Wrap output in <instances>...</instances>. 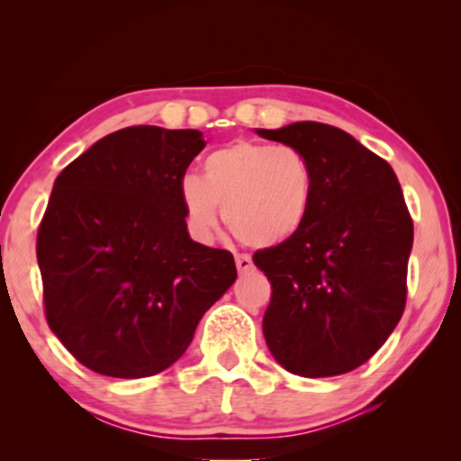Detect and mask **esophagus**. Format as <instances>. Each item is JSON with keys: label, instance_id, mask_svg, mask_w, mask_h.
<instances>
[{"label": "esophagus", "instance_id": "1", "mask_svg": "<svg viewBox=\"0 0 461 461\" xmlns=\"http://www.w3.org/2000/svg\"><path fill=\"white\" fill-rule=\"evenodd\" d=\"M235 262H237L239 273H248V270H251V267H254V262H251V258L248 254H237Z\"/></svg>", "mask_w": 461, "mask_h": 461}]
</instances>
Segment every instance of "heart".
<instances>
[{"label":"heart","mask_w":461,"mask_h":461,"mask_svg":"<svg viewBox=\"0 0 461 461\" xmlns=\"http://www.w3.org/2000/svg\"><path fill=\"white\" fill-rule=\"evenodd\" d=\"M186 229L201 243L213 239L220 207L229 230L249 248H275L300 232L311 216L314 172L294 147L237 140L203 159V178L178 185Z\"/></svg>","instance_id":"1"}]
</instances>
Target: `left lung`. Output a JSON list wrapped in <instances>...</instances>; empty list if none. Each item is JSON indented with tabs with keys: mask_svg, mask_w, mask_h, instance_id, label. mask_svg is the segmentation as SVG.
Here are the masks:
<instances>
[{
	"mask_svg": "<svg viewBox=\"0 0 461 461\" xmlns=\"http://www.w3.org/2000/svg\"><path fill=\"white\" fill-rule=\"evenodd\" d=\"M298 149L314 172L311 216L289 241L254 254L268 276L262 330L289 374L342 375L369 361L407 302L413 220L396 174L344 130L298 122L258 130Z\"/></svg>",
	"mask_w": 461,
	"mask_h": 461,
	"instance_id": "1",
	"label": "left lung"
}]
</instances>
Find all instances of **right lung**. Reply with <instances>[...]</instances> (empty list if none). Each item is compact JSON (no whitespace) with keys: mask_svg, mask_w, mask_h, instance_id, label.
Here are the masks:
<instances>
[{"mask_svg":"<svg viewBox=\"0 0 461 461\" xmlns=\"http://www.w3.org/2000/svg\"><path fill=\"white\" fill-rule=\"evenodd\" d=\"M199 130L134 125L54 182L37 230L50 330L87 369L149 377L178 361L237 279L232 254L188 237L178 185Z\"/></svg>","mask_w":461,"mask_h":461,"instance_id":"obj_1","label":"right lung"}]
</instances>
